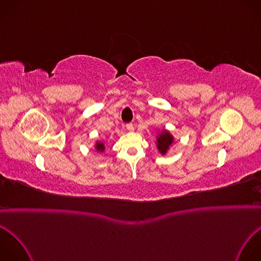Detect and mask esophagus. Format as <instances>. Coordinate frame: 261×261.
Masks as SVG:
<instances>
[{
	"instance_id": "esophagus-1",
	"label": "esophagus",
	"mask_w": 261,
	"mask_h": 261,
	"mask_svg": "<svg viewBox=\"0 0 261 261\" xmlns=\"http://www.w3.org/2000/svg\"><path fill=\"white\" fill-rule=\"evenodd\" d=\"M126 128H127V130L129 131V132H133V130H134V126L130 123V124H127L126 125Z\"/></svg>"
}]
</instances>
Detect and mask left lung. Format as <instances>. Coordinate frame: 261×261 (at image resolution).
Segmentation results:
<instances>
[{
    "label": "left lung",
    "mask_w": 261,
    "mask_h": 261,
    "mask_svg": "<svg viewBox=\"0 0 261 261\" xmlns=\"http://www.w3.org/2000/svg\"><path fill=\"white\" fill-rule=\"evenodd\" d=\"M174 141L175 137L166 129L159 130L155 134V146L162 155L167 154Z\"/></svg>",
    "instance_id": "left-lung-1"
}]
</instances>
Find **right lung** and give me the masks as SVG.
I'll use <instances>...</instances> for the list:
<instances>
[{
	"mask_svg": "<svg viewBox=\"0 0 261 261\" xmlns=\"http://www.w3.org/2000/svg\"><path fill=\"white\" fill-rule=\"evenodd\" d=\"M94 148L98 152H103L106 150V143L100 140H96L94 143Z\"/></svg>",
	"mask_w": 261,
	"mask_h": 261,
	"instance_id": "right-lung-1",
	"label": "right lung"
}]
</instances>
